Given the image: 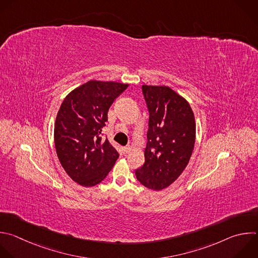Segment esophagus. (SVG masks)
Listing matches in <instances>:
<instances>
[{
	"instance_id": "obj_1",
	"label": "esophagus",
	"mask_w": 258,
	"mask_h": 258,
	"mask_svg": "<svg viewBox=\"0 0 258 258\" xmlns=\"http://www.w3.org/2000/svg\"><path fill=\"white\" fill-rule=\"evenodd\" d=\"M123 151H124V153L128 154V153L132 151V147H131V146H126V147L123 149Z\"/></svg>"
}]
</instances>
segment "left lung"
Listing matches in <instances>:
<instances>
[{
  "label": "left lung",
  "instance_id": "obj_1",
  "mask_svg": "<svg viewBox=\"0 0 258 258\" xmlns=\"http://www.w3.org/2000/svg\"><path fill=\"white\" fill-rule=\"evenodd\" d=\"M149 110L145 163L136 170L147 188L161 190L183 172L196 142L195 114L188 102L166 86H142Z\"/></svg>",
  "mask_w": 258,
  "mask_h": 258
}]
</instances>
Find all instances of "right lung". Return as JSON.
Listing matches in <instances>:
<instances>
[{"label": "right lung", "instance_id": "obj_1", "mask_svg": "<svg viewBox=\"0 0 258 258\" xmlns=\"http://www.w3.org/2000/svg\"><path fill=\"white\" fill-rule=\"evenodd\" d=\"M127 87L89 81L72 91L59 107L54 125L56 154L68 175L83 186L100 183L119 157L101 133L109 107Z\"/></svg>", "mask_w": 258, "mask_h": 258}]
</instances>
